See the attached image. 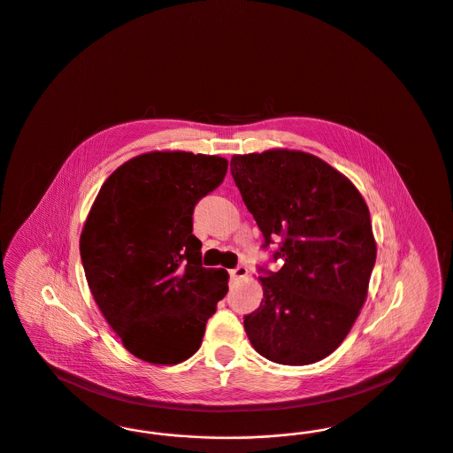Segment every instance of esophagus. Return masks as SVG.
<instances>
[{
    "mask_svg": "<svg viewBox=\"0 0 453 453\" xmlns=\"http://www.w3.org/2000/svg\"><path fill=\"white\" fill-rule=\"evenodd\" d=\"M248 275V268L246 266H242V265H239L236 268H233V270H229V277H231V280H239V279H244Z\"/></svg>",
    "mask_w": 453,
    "mask_h": 453,
    "instance_id": "34e87169",
    "label": "esophagus"
}]
</instances>
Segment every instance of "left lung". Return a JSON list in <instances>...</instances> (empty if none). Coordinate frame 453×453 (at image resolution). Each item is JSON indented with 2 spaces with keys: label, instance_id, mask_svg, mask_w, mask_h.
Here are the masks:
<instances>
[{
  "label": "left lung",
  "instance_id": "obj_1",
  "mask_svg": "<svg viewBox=\"0 0 453 453\" xmlns=\"http://www.w3.org/2000/svg\"><path fill=\"white\" fill-rule=\"evenodd\" d=\"M231 174L265 237L279 241L259 266L263 299L244 316L261 357L309 365L333 353L366 299L377 248L364 196L342 173L301 151L272 150L233 156Z\"/></svg>",
  "mask_w": 453,
  "mask_h": 453
}]
</instances>
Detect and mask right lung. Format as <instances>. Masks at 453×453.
Here are the masks:
<instances>
[{
  "mask_svg": "<svg viewBox=\"0 0 453 453\" xmlns=\"http://www.w3.org/2000/svg\"><path fill=\"white\" fill-rule=\"evenodd\" d=\"M226 173L219 156L146 152L108 176L88 214L80 255L89 290L144 362L190 358L227 294V272L202 265V242L192 234L195 205Z\"/></svg>",
  "mask_w": 453,
  "mask_h": 453,
  "instance_id": "add662e5",
  "label": "right lung"
}]
</instances>
